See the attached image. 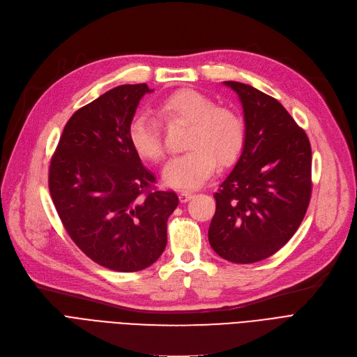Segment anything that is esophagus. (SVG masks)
Listing matches in <instances>:
<instances>
[{
  "label": "esophagus",
  "mask_w": 357,
  "mask_h": 357,
  "mask_svg": "<svg viewBox=\"0 0 357 357\" xmlns=\"http://www.w3.org/2000/svg\"><path fill=\"white\" fill-rule=\"evenodd\" d=\"M191 198H192V194L188 192V191L179 192V201H181V202H186V201H190Z\"/></svg>",
  "instance_id": "esophagus-1"
}]
</instances>
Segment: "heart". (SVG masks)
Returning <instances> with one entry per match:
<instances>
[{
	"mask_svg": "<svg viewBox=\"0 0 357 357\" xmlns=\"http://www.w3.org/2000/svg\"><path fill=\"white\" fill-rule=\"evenodd\" d=\"M160 114L169 121L190 124L185 147L190 149L169 159L162 178L167 186L197 190L215 171V163L229 166L240 156L246 139L241 117L229 107H218L205 93L195 89H179L160 102ZM128 139L136 152L152 162L162 159L165 146L158 119L139 112L130 121Z\"/></svg>",
	"mask_w": 357,
	"mask_h": 357,
	"instance_id": "1",
	"label": "heart"
}]
</instances>
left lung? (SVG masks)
I'll return each instance as SVG.
<instances>
[{
    "label": "left lung",
    "mask_w": 357,
    "mask_h": 357,
    "mask_svg": "<svg viewBox=\"0 0 357 357\" xmlns=\"http://www.w3.org/2000/svg\"><path fill=\"white\" fill-rule=\"evenodd\" d=\"M241 102L246 139L233 171L214 194L208 240L233 264H255L285 246L311 198V144L278 100L226 81Z\"/></svg>",
    "instance_id": "left-lung-1"
}]
</instances>
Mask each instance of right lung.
<instances>
[{
  "label": "right lung",
  "instance_id": "right-lung-1",
  "mask_svg": "<svg viewBox=\"0 0 357 357\" xmlns=\"http://www.w3.org/2000/svg\"><path fill=\"white\" fill-rule=\"evenodd\" d=\"M146 84L120 85L79 108L66 123L49 167V191L70 238L96 264L117 272L153 265L166 248V222L178 207L153 191L128 139Z\"/></svg>",
  "mask_w": 357,
  "mask_h": 357
}]
</instances>
